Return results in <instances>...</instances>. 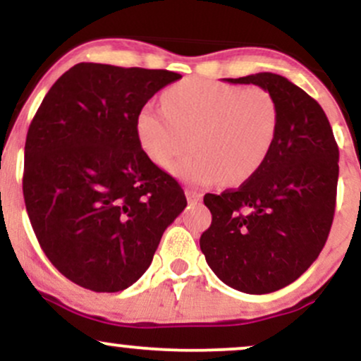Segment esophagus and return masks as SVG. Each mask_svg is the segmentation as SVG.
<instances>
[{"label":"esophagus","instance_id":"34e87169","mask_svg":"<svg viewBox=\"0 0 361 361\" xmlns=\"http://www.w3.org/2000/svg\"><path fill=\"white\" fill-rule=\"evenodd\" d=\"M185 193H186V200H188L190 204H198V202L202 200V195L198 192H195V190H192V188L186 190Z\"/></svg>","mask_w":361,"mask_h":361}]
</instances>
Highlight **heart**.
Listing matches in <instances>:
<instances>
[{
	"label": "heart",
	"instance_id": "heart-1",
	"mask_svg": "<svg viewBox=\"0 0 361 361\" xmlns=\"http://www.w3.org/2000/svg\"><path fill=\"white\" fill-rule=\"evenodd\" d=\"M163 110L147 103L135 130L140 147L159 168L188 149L173 171L195 185L241 183L263 166L279 127V109L267 90L190 78L163 93Z\"/></svg>",
	"mask_w": 361,
	"mask_h": 361
}]
</instances>
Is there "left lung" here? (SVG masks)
<instances>
[{
    "mask_svg": "<svg viewBox=\"0 0 361 361\" xmlns=\"http://www.w3.org/2000/svg\"><path fill=\"white\" fill-rule=\"evenodd\" d=\"M271 94L279 127L267 161L238 190L207 193L200 250L224 283L270 293L295 281L324 247L336 207L339 151L324 110L273 73L227 80Z\"/></svg>",
    "mask_w": 361,
    "mask_h": 361,
    "instance_id": "obj_1",
    "label": "left lung"
}]
</instances>
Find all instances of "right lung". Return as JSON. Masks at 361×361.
I'll list each match as a JSON object with an SVG mask.
<instances>
[{
  "label": "right lung",
  "instance_id": "add662e5",
  "mask_svg": "<svg viewBox=\"0 0 361 361\" xmlns=\"http://www.w3.org/2000/svg\"><path fill=\"white\" fill-rule=\"evenodd\" d=\"M181 74L80 62L52 85L25 142L23 198L45 256L93 292H120L183 212L181 186L140 147L139 110Z\"/></svg>",
  "mask_w": 361,
  "mask_h": 361
}]
</instances>
